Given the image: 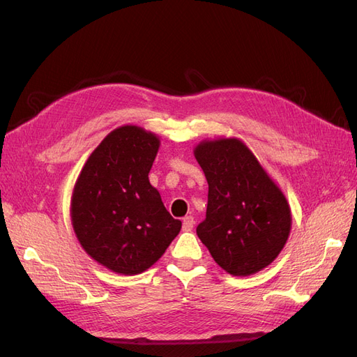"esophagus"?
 I'll return each mask as SVG.
<instances>
[{
	"label": "esophagus",
	"instance_id": "esophagus-1",
	"mask_svg": "<svg viewBox=\"0 0 357 357\" xmlns=\"http://www.w3.org/2000/svg\"><path fill=\"white\" fill-rule=\"evenodd\" d=\"M193 225H195V220H193L192 215H186V218L183 219V231H186V232L192 231Z\"/></svg>",
	"mask_w": 357,
	"mask_h": 357
}]
</instances>
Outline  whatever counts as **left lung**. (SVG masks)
<instances>
[{"mask_svg":"<svg viewBox=\"0 0 357 357\" xmlns=\"http://www.w3.org/2000/svg\"><path fill=\"white\" fill-rule=\"evenodd\" d=\"M208 183L207 218L197 234L213 259L235 277L271 265L291 229L283 190L243 139H202L193 149Z\"/></svg>","mask_w":357,"mask_h":357,"instance_id":"1","label":"left lung"}]
</instances>
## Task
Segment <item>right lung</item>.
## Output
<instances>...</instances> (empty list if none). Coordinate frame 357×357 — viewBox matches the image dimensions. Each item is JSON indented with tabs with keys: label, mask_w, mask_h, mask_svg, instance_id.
Instances as JSON below:
<instances>
[{
	"label": "right lung",
	"mask_w": 357,
	"mask_h": 357,
	"mask_svg": "<svg viewBox=\"0 0 357 357\" xmlns=\"http://www.w3.org/2000/svg\"><path fill=\"white\" fill-rule=\"evenodd\" d=\"M159 146L152 131L119 126L96 146L75 180L74 234L95 262L116 274L144 273L181 229L149 180Z\"/></svg>",
	"instance_id": "obj_1"
}]
</instances>
